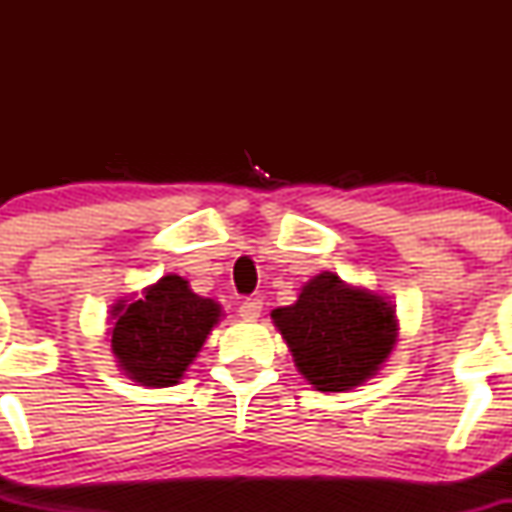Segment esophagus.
I'll return each mask as SVG.
<instances>
[{
	"label": "esophagus",
	"mask_w": 512,
	"mask_h": 512,
	"mask_svg": "<svg viewBox=\"0 0 512 512\" xmlns=\"http://www.w3.org/2000/svg\"><path fill=\"white\" fill-rule=\"evenodd\" d=\"M238 313H240V317H243V320H257V317H260V313H262V301H260V298H245V301L240 303Z\"/></svg>",
	"instance_id": "1"
}]
</instances>
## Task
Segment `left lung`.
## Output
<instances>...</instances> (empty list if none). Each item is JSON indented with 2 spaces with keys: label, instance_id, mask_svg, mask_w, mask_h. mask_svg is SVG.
Returning <instances> with one entry per match:
<instances>
[{
  "label": "left lung",
  "instance_id": "left-lung-1",
  "mask_svg": "<svg viewBox=\"0 0 512 512\" xmlns=\"http://www.w3.org/2000/svg\"><path fill=\"white\" fill-rule=\"evenodd\" d=\"M274 325L296 366L322 392H344L375 375L397 342L395 310L380 296L320 274L293 305L276 308Z\"/></svg>",
  "mask_w": 512,
  "mask_h": 512
}]
</instances>
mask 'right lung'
<instances>
[{"label":"right lung","mask_w":512,"mask_h":512,"mask_svg":"<svg viewBox=\"0 0 512 512\" xmlns=\"http://www.w3.org/2000/svg\"><path fill=\"white\" fill-rule=\"evenodd\" d=\"M113 354L137 383L168 387L182 378L219 322L221 308L190 291L185 279L168 274L134 303H117Z\"/></svg>","instance_id":"add662e5"}]
</instances>
